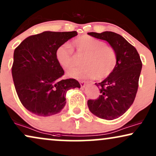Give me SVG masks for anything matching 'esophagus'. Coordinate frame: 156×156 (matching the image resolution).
Listing matches in <instances>:
<instances>
[{
    "label": "esophagus",
    "instance_id": "obj_1",
    "mask_svg": "<svg viewBox=\"0 0 156 156\" xmlns=\"http://www.w3.org/2000/svg\"><path fill=\"white\" fill-rule=\"evenodd\" d=\"M80 85L81 87H85L86 86V85L87 84V82L86 81H84V80H80Z\"/></svg>",
    "mask_w": 156,
    "mask_h": 156
}]
</instances>
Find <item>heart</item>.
<instances>
[{"label":"heart","mask_w":156,"mask_h":156,"mask_svg":"<svg viewBox=\"0 0 156 156\" xmlns=\"http://www.w3.org/2000/svg\"><path fill=\"white\" fill-rule=\"evenodd\" d=\"M72 47L64 43L57 47L55 58L58 63L65 69L76 66L78 57L83 55L78 68L68 70L69 76L76 78H93L102 80L109 76L117 64V52L112 46L101 39L89 35H83L72 42ZM75 53H74V52Z\"/></svg>","instance_id":"1"}]
</instances>
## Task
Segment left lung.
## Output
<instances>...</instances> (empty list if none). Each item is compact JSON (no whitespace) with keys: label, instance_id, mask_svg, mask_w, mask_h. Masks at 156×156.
I'll list each match as a JSON object with an SVG mask.
<instances>
[{"label":"left lung","instance_id":"8db88e82","mask_svg":"<svg viewBox=\"0 0 156 156\" xmlns=\"http://www.w3.org/2000/svg\"><path fill=\"white\" fill-rule=\"evenodd\" d=\"M88 35L107 41L116 50L117 64L103 81L95 83L100 90L96 99H89L88 106L94 115L112 120L121 117L135 100L139 86L142 61L135 47L121 35L112 31L89 32Z\"/></svg>","mask_w":156,"mask_h":156}]
</instances>
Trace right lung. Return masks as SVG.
Segmentation results:
<instances>
[{"label": "right lung", "mask_w": 156, "mask_h": 156, "mask_svg": "<svg viewBox=\"0 0 156 156\" xmlns=\"http://www.w3.org/2000/svg\"><path fill=\"white\" fill-rule=\"evenodd\" d=\"M76 31H44L26 38L15 49L11 73L22 105L42 117L54 115L66 105V94L80 88L73 78L63 79L64 70L55 58L59 45L76 37Z\"/></svg>", "instance_id": "right-lung-1"}]
</instances>
